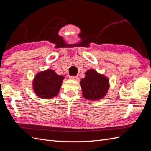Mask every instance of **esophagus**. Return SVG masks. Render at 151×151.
<instances>
[{"label":"esophagus","instance_id":"obj_1","mask_svg":"<svg viewBox=\"0 0 151 151\" xmlns=\"http://www.w3.org/2000/svg\"><path fill=\"white\" fill-rule=\"evenodd\" d=\"M69 78L72 80H75V81H78L79 80L78 76H70Z\"/></svg>","mask_w":151,"mask_h":151}]
</instances>
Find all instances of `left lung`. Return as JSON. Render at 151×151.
Here are the masks:
<instances>
[{
	"label": "left lung",
	"mask_w": 151,
	"mask_h": 151,
	"mask_svg": "<svg viewBox=\"0 0 151 151\" xmlns=\"http://www.w3.org/2000/svg\"><path fill=\"white\" fill-rule=\"evenodd\" d=\"M85 75L80 82L84 97L92 101L103 98L110 87L108 78L94 69L87 70Z\"/></svg>",
	"instance_id": "1"
}]
</instances>
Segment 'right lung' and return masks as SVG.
<instances>
[{"instance_id":"obj_1","label":"right lung","mask_w":151,"mask_h":151,"mask_svg":"<svg viewBox=\"0 0 151 151\" xmlns=\"http://www.w3.org/2000/svg\"><path fill=\"white\" fill-rule=\"evenodd\" d=\"M64 76L57 75L52 69L40 72L33 81V89L36 95L42 99H51L59 93Z\"/></svg>"}]
</instances>
